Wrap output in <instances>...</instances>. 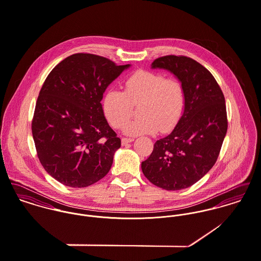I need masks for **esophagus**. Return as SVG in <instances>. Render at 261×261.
Masks as SVG:
<instances>
[{"label": "esophagus", "mask_w": 261, "mask_h": 261, "mask_svg": "<svg viewBox=\"0 0 261 261\" xmlns=\"http://www.w3.org/2000/svg\"><path fill=\"white\" fill-rule=\"evenodd\" d=\"M133 141H134L133 138H122V139H121V142H122L123 146L128 144V143H131V142H133Z\"/></svg>", "instance_id": "obj_1"}]
</instances>
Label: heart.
Here are the masks:
<instances>
[{
	"label": "heart",
	"mask_w": 261,
	"mask_h": 261,
	"mask_svg": "<svg viewBox=\"0 0 261 261\" xmlns=\"http://www.w3.org/2000/svg\"><path fill=\"white\" fill-rule=\"evenodd\" d=\"M123 92L107 91L102 108L108 122L115 128L123 127L132 113V105H139V118L124 127L127 135H148L172 129L182 115L185 92L181 82L166 79L163 74L140 70L127 77Z\"/></svg>",
	"instance_id": "obj_1"
}]
</instances>
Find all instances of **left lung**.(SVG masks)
<instances>
[{
	"label": "left lung",
	"instance_id": "8db88e82",
	"mask_svg": "<svg viewBox=\"0 0 261 261\" xmlns=\"http://www.w3.org/2000/svg\"><path fill=\"white\" fill-rule=\"evenodd\" d=\"M151 68L173 74L184 88L185 104L172 132L155 142L141 168L154 185L181 190L200 180L218 158L227 132L225 99L212 74L193 59L165 56Z\"/></svg>",
	"mask_w": 261,
	"mask_h": 261
}]
</instances>
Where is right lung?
Wrapping results in <instances>:
<instances>
[{"label":"right lung","instance_id":"right-lung-1","mask_svg":"<svg viewBox=\"0 0 261 261\" xmlns=\"http://www.w3.org/2000/svg\"><path fill=\"white\" fill-rule=\"evenodd\" d=\"M131 65L74 54L51 71L40 91L32 133L45 170L75 188L92 185L111 169L121 140L104 116L107 87Z\"/></svg>","mask_w":261,"mask_h":261}]
</instances>
